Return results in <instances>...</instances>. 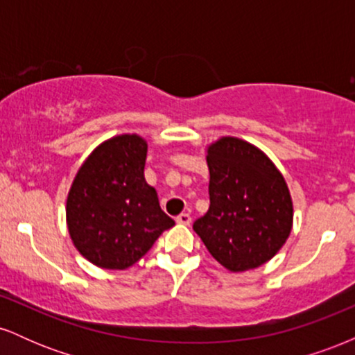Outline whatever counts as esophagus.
I'll use <instances>...</instances> for the list:
<instances>
[{"instance_id":"1","label":"esophagus","mask_w":355,"mask_h":355,"mask_svg":"<svg viewBox=\"0 0 355 355\" xmlns=\"http://www.w3.org/2000/svg\"><path fill=\"white\" fill-rule=\"evenodd\" d=\"M175 220H177L178 223H182V225H190L191 217H190L189 214H180V215H178V217L175 218Z\"/></svg>"}]
</instances>
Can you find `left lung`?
<instances>
[{"mask_svg":"<svg viewBox=\"0 0 355 355\" xmlns=\"http://www.w3.org/2000/svg\"><path fill=\"white\" fill-rule=\"evenodd\" d=\"M210 207L193 230L230 272L257 268L288 239L294 205L284 175L255 145L222 137L207 146Z\"/></svg>","mask_w":355,"mask_h":355,"instance_id":"obj_1","label":"left lung"}]
</instances>
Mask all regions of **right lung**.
Segmentation results:
<instances>
[{
	"mask_svg": "<svg viewBox=\"0 0 355 355\" xmlns=\"http://www.w3.org/2000/svg\"><path fill=\"white\" fill-rule=\"evenodd\" d=\"M146 152L148 144L137 133L112 137L75 175L67 225L73 245L93 266L125 270L175 225L145 180Z\"/></svg>",
	"mask_w": 355,
	"mask_h": 355,
	"instance_id": "obj_1",
	"label": "right lung"
}]
</instances>
